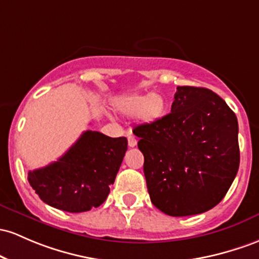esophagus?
Listing matches in <instances>:
<instances>
[{"label":"esophagus","mask_w":259,"mask_h":259,"mask_svg":"<svg viewBox=\"0 0 259 259\" xmlns=\"http://www.w3.org/2000/svg\"><path fill=\"white\" fill-rule=\"evenodd\" d=\"M136 144H138V141H136L135 136L133 135L127 136V145H129V147H135Z\"/></svg>","instance_id":"1"}]
</instances>
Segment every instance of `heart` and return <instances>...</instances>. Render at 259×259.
<instances>
[{"mask_svg": "<svg viewBox=\"0 0 259 259\" xmlns=\"http://www.w3.org/2000/svg\"><path fill=\"white\" fill-rule=\"evenodd\" d=\"M115 108L121 114L127 116L139 115L143 123L152 124L166 115L167 102L158 93L129 95L119 98Z\"/></svg>", "mask_w": 259, "mask_h": 259, "instance_id": "1", "label": "heart"}]
</instances>
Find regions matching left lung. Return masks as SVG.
<instances>
[{
  "label": "left lung",
  "mask_w": 259,
  "mask_h": 259,
  "mask_svg": "<svg viewBox=\"0 0 259 259\" xmlns=\"http://www.w3.org/2000/svg\"><path fill=\"white\" fill-rule=\"evenodd\" d=\"M152 204L171 217L214 208L238 166V123L226 102L208 88L180 86L171 113L136 126Z\"/></svg>",
  "instance_id": "left-lung-1"
}]
</instances>
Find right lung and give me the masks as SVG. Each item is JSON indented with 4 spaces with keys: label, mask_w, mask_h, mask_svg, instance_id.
<instances>
[{
    "label": "right lung",
    "mask_w": 259,
    "mask_h": 259,
    "mask_svg": "<svg viewBox=\"0 0 259 259\" xmlns=\"http://www.w3.org/2000/svg\"><path fill=\"white\" fill-rule=\"evenodd\" d=\"M127 150L126 138L87 130L58 161L28 173L44 203L69 212L88 211L104 203Z\"/></svg>",
    "instance_id": "obj_1"
}]
</instances>
